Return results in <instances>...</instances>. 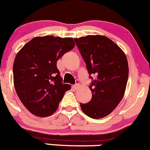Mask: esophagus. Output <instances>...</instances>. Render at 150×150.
Listing matches in <instances>:
<instances>
[{
	"label": "esophagus",
	"mask_w": 150,
	"mask_h": 150,
	"mask_svg": "<svg viewBox=\"0 0 150 150\" xmlns=\"http://www.w3.org/2000/svg\"><path fill=\"white\" fill-rule=\"evenodd\" d=\"M78 87H79V84L78 83V81H77V83L75 84V85H74L73 86H72V88H73L74 89H78Z\"/></svg>",
	"instance_id": "esophagus-1"
}]
</instances>
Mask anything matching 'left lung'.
<instances>
[{"mask_svg": "<svg viewBox=\"0 0 150 150\" xmlns=\"http://www.w3.org/2000/svg\"><path fill=\"white\" fill-rule=\"evenodd\" d=\"M92 81L88 103H80L84 114L93 119L110 114L122 99L128 79L129 68L124 52L114 42L101 35L74 39ZM96 79L93 80L91 75Z\"/></svg>", "mask_w": 150, "mask_h": 150, "instance_id": "1", "label": "left lung"}]
</instances>
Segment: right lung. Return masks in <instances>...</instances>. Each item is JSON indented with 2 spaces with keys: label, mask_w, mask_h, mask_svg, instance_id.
<instances>
[{
  "label": "right lung",
  "mask_w": 150,
  "mask_h": 150,
  "mask_svg": "<svg viewBox=\"0 0 150 150\" xmlns=\"http://www.w3.org/2000/svg\"><path fill=\"white\" fill-rule=\"evenodd\" d=\"M73 39L36 36L17 53L13 65L14 85L23 105L40 117L52 115L64 93L71 88L62 83L57 61L75 47Z\"/></svg>",
  "instance_id": "obj_1"
}]
</instances>
